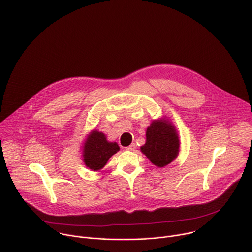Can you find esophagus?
Returning <instances> with one entry per match:
<instances>
[{
    "label": "esophagus",
    "mask_w": 252,
    "mask_h": 252,
    "mask_svg": "<svg viewBox=\"0 0 252 252\" xmlns=\"http://www.w3.org/2000/svg\"><path fill=\"white\" fill-rule=\"evenodd\" d=\"M135 148H136L135 143H131L130 146H128V147H126V150H127V151H134V150H135Z\"/></svg>",
    "instance_id": "esophagus-1"
}]
</instances>
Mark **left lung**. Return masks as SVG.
I'll list each match as a JSON object with an SVG mask.
<instances>
[{
	"label": "left lung",
	"instance_id": "left-lung-1",
	"mask_svg": "<svg viewBox=\"0 0 252 252\" xmlns=\"http://www.w3.org/2000/svg\"><path fill=\"white\" fill-rule=\"evenodd\" d=\"M140 151L158 167L169 164L179 152V139L175 127L165 119L154 121L147 129V141L140 147Z\"/></svg>",
	"mask_w": 252,
	"mask_h": 252
}]
</instances>
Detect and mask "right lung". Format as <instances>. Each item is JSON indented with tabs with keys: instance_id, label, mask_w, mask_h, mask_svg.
<instances>
[{
	"instance_id": "obj_1",
	"label": "right lung",
	"mask_w": 252,
	"mask_h": 252,
	"mask_svg": "<svg viewBox=\"0 0 252 252\" xmlns=\"http://www.w3.org/2000/svg\"><path fill=\"white\" fill-rule=\"evenodd\" d=\"M119 151L120 147L117 142L107 141L104 133L94 129L85 141L83 150L84 162L90 169L99 170Z\"/></svg>"
}]
</instances>
